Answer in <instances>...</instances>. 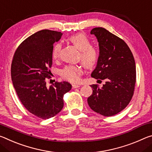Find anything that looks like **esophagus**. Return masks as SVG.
I'll use <instances>...</instances> for the list:
<instances>
[{"mask_svg": "<svg viewBox=\"0 0 152 152\" xmlns=\"http://www.w3.org/2000/svg\"><path fill=\"white\" fill-rule=\"evenodd\" d=\"M80 87V86L79 85H77V84H73L72 85V88H73V89H75V88H78Z\"/></svg>", "mask_w": 152, "mask_h": 152, "instance_id": "esophagus-1", "label": "esophagus"}]
</instances>
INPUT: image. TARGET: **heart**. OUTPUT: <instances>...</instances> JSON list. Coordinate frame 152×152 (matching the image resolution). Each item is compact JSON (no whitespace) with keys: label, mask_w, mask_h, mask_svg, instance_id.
<instances>
[{"label":"heart","mask_w":152,"mask_h":152,"mask_svg":"<svg viewBox=\"0 0 152 152\" xmlns=\"http://www.w3.org/2000/svg\"><path fill=\"white\" fill-rule=\"evenodd\" d=\"M70 41L79 50L81 63L86 68L91 69L98 61L99 53L96 48L91 46V42L83 34H77L71 36ZM62 49V44L56 43L54 45L52 50V56L54 60L59 58ZM83 74V69L79 65L66 66L61 71V75L66 80L75 83L80 80Z\"/></svg>","instance_id":"b5f03b06"}]
</instances>
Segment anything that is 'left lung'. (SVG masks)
Returning a JSON list of instances; mask_svg holds the SVG:
<instances>
[{"label":"left lung","mask_w":152,"mask_h":152,"mask_svg":"<svg viewBox=\"0 0 152 152\" xmlns=\"http://www.w3.org/2000/svg\"><path fill=\"white\" fill-rule=\"evenodd\" d=\"M99 55L91 76L98 81L105 80L100 88L90 86L92 94L88 98L91 109L104 116H111L124 110L132 99L136 82L135 59L125 41L103 27H95Z\"/></svg>","instance_id":"1"}]
</instances>
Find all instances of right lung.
I'll return each mask as SVG.
<instances>
[{
    "label": "right lung",
    "instance_id": "1",
    "mask_svg": "<svg viewBox=\"0 0 152 152\" xmlns=\"http://www.w3.org/2000/svg\"><path fill=\"white\" fill-rule=\"evenodd\" d=\"M62 35L49 29L32 34L18 46L12 61L11 79L19 99L29 113L42 119L61 111L64 94L72 88L66 81L46 86V78H51L53 44Z\"/></svg>",
    "mask_w": 152,
    "mask_h": 152
}]
</instances>
